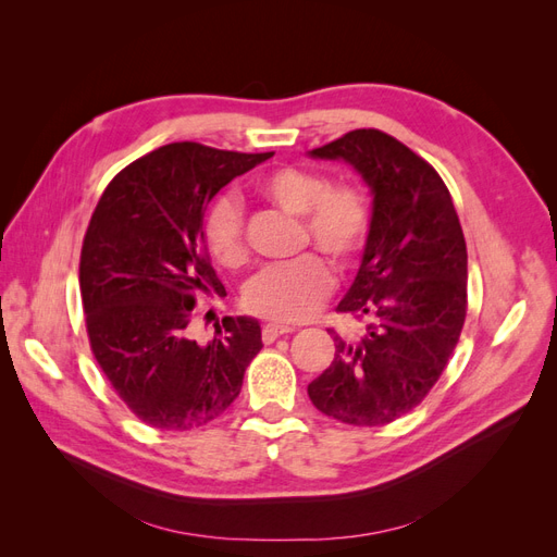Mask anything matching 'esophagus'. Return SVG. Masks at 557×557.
Instances as JSON below:
<instances>
[{"label":"esophagus","mask_w":557,"mask_h":557,"mask_svg":"<svg viewBox=\"0 0 557 557\" xmlns=\"http://www.w3.org/2000/svg\"><path fill=\"white\" fill-rule=\"evenodd\" d=\"M290 332H295V327H290V325H278V323H267V325L262 327V342H264V344H272L274 339H278V336L290 334Z\"/></svg>","instance_id":"1"}]
</instances>
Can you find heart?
<instances>
[{
    "label": "heart",
    "mask_w": 557,
    "mask_h": 557,
    "mask_svg": "<svg viewBox=\"0 0 557 557\" xmlns=\"http://www.w3.org/2000/svg\"><path fill=\"white\" fill-rule=\"evenodd\" d=\"M258 193L269 205L297 215L301 244H313L339 267L358 258L369 232V205L364 195L346 183L307 166H281L258 181ZM207 246L227 269L248 260L244 237V211L234 197L215 199L207 215ZM334 288V274L318 256H301L290 264L267 267L252 276L244 290V307L278 323H301L311 318Z\"/></svg>",
    "instance_id": "obj_1"
}]
</instances>
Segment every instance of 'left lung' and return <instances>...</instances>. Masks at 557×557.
I'll list each match as a JSON object with an SVG mask.
<instances>
[{"label": "left lung", "instance_id": "left-lung-1", "mask_svg": "<svg viewBox=\"0 0 557 557\" xmlns=\"http://www.w3.org/2000/svg\"><path fill=\"white\" fill-rule=\"evenodd\" d=\"M309 156L348 162L374 197L362 264L336 307L364 318L367 334H334V360L309 397L346 425H387L425 399L460 339L465 234L442 176L391 134L352 129Z\"/></svg>", "mask_w": 557, "mask_h": 557}]
</instances>
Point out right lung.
Masks as SVG:
<instances>
[{
  "instance_id": "right-lung-1",
  "label": "right lung",
  "mask_w": 557,
  "mask_h": 557,
  "mask_svg": "<svg viewBox=\"0 0 557 557\" xmlns=\"http://www.w3.org/2000/svg\"><path fill=\"white\" fill-rule=\"evenodd\" d=\"M272 156L162 146L125 166L90 218L78 269L90 348L150 428L183 432L225 413L262 348L248 315H225L207 346L188 330L199 297L225 295L205 237L209 201Z\"/></svg>"
}]
</instances>
